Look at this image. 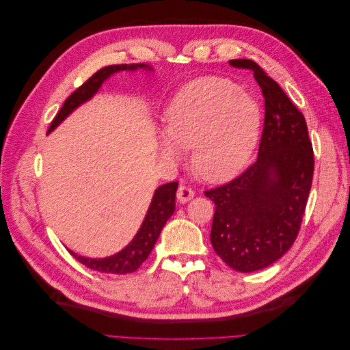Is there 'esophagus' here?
I'll return each mask as SVG.
<instances>
[{
	"label": "esophagus",
	"mask_w": 350,
	"mask_h": 350,
	"mask_svg": "<svg viewBox=\"0 0 350 350\" xmlns=\"http://www.w3.org/2000/svg\"><path fill=\"white\" fill-rule=\"evenodd\" d=\"M193 197H194V191L191 188H188L185 185H181L178 188L176 200L179 201V203H188L189 200H193Z\"/></svg>",
	"instance_id": "obj_1"
}]
</instances>
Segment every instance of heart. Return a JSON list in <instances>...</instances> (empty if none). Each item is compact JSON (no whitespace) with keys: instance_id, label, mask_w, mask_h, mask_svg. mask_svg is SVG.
Returning <instances> with one entry per match:
<instances>
[{"instance_id":"obj_1","label":"heart","mask_w":350,"mask_h":350,"mask_svg":"<svg viewBox=\"0 0 350 350\" xmlns=\"http://www.w3.org/2000/svg\"><path fill=\"white\" fill-rule=\"evenodd\" d=\"M260 125L257 102L237 84L217 77L196 79L167 105L159 153L179 162L181 149H193L196 174L207 183H226L248 162Z\"/></svg>"}]
</instances>
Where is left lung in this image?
I'll use <instances>...</instances> for the list:
<instances>
[{"instance_id": "left-lung-1", "label": "left lung", "mask_w": 350, "mask_h": 350, "mask_svg": "<svg viewBox=\"0 0 350 350\" xmlns=\"http://www.w3.org/2000/svg\"><path fill=\"white\" fill-rule=\"evenodd\" d=\"M254 72L264 98L258 157L245 172L204 193L216 210L210 241L229 267L251 273L269 267L298 235L314 174L312 144L301 111L251 59H230Z\"/></svg>"}]
</instances>
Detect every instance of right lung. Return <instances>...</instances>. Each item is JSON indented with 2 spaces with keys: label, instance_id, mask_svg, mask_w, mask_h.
<instances>
[{
  "label": "right lung",
  "instance_id": "add662e5",
  "mask_svg": "<svg viewBox=\"0 0 350 350\" xmlns=\"http://www.w3.org/2000/svg\"><path fill=\"white\" fill-rule=\"evenodd\" d=\"M135 70L153 71V68L147 64H120V66L103 67L98 72H94L93 76L83 84V86H80L76 92L71 93L67 98V100L64 102V105H62V108L57 113L54 121L51 122L48 133L54 131L72 111H76L80 107V105L90 100L94 94L99 92L102 84L111 76H113L115 72L135 71ZM176 188H178L176 183H169L154 189L152 203L149 208H147V213L144 216L140 229L137 230L135 237L133 238V241L129 243V245L122 248L120 252H116L113 256L105 257V258H88L68 250L71 252V256L94 271L111 273V274H126V273L135 271L146 261V258L149 257V254L152 252L154 243L159 235H161V232L167 219L174 215Z\"/></svg>",
  "mask_w": 350,
  "mask_h": 350
}]
</instances>
